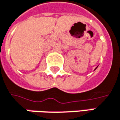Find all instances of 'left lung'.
<instances>
[{"instance_id": "1", "label": "left lung", "mask_w": 120, "mask_h": 120, "mask_svg": "<svg viewBox=\"0 0 120 120\" xmlns=\"http://www.w3.org/2000/svg\"><path fill=\"white\" fill-rule=\"evenodd\" d=\"M96 69H97V68H96Z\"/></svg>"}]
</instances>
